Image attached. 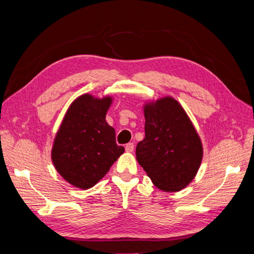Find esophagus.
Here are the masks:
<instances>
[{
  "instance_id": "obj_1",
  "label": "esophagus",
  "mask_w": 254,
  "mask_h": 254,
  "mask_svg": "<svg viewBox=\"0 0 254 254\" xmlns=\"http://www.w3.org/2000/svg\"><path fill=\"white\" fill-rule=\"evenodd\" d=\"M126 150L127 153H132L134 150V144L133 143H127L126 145Z\"/></svg>"
}]
</instances>
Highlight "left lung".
<instances>
[{
  "label": "left lung",
  "instance_id": "obj_1",
  "mask_svg": "<svg viewBox=\"0 0 254 254\" xmlns=\"http://www.w3.org/2000/svg\"><path fill=\"white\" fill-rule=\"evenodd\" d=\"M145 137L136 160L159 190L178 192L195 178L203 158L201 137L174 97L148 100L143 106Z\"/></svg>",
  "mask_w": 254,
  "mask_h": 254
}]
</instances>
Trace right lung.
<instances>
[{
  "label": "right lung",
  "mask_w": 254,
  "mask_h": 254,
  "mask_svg": "<svg viewBox=\"0 0 254 254\" xmlns=\"http://www.w3.org/2000/svg\"><path fill=\"white\" fill-rule=\"evenodd\" d=\"M113 97L78 96L64 116L53 141L51 159L69 185L87 190L97 185L124 153L116 131L106 121Z\"/></svg>",
  "instance_id": "obj_1"
}]
</instances>
